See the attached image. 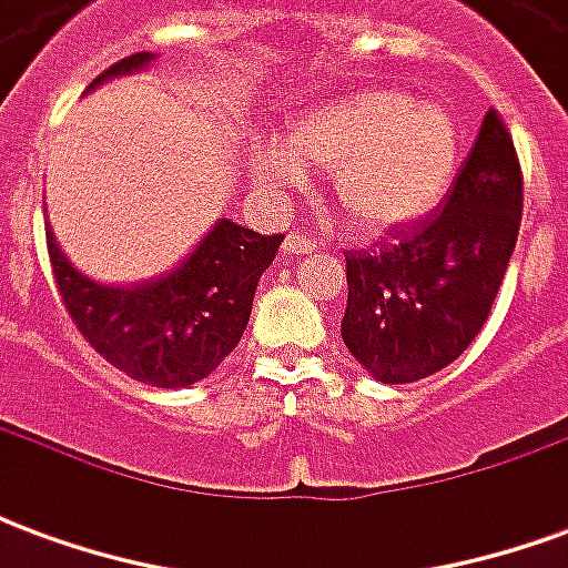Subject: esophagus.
<instances>
[{
	"instance_id": "1",
	"label": "esophagus",
	"mask_w": 568,
	"mask_h": 568,
	"mask_svg": "<svg viewBox=\"0 0 568 568\" xmlns=\"http://www.w3.org/2000/svg\"><path fill=\"white\" fill-rule=\"evenodd\" d=\"M316 248V236L304 234V231H292V234L285 236L283 252L285 255H297V252H313Z\"/></svg>"
}]
</instances>
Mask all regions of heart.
I'll list each match as a JSON object with an SVG mask.
<instances>
[{"instance_id":"obj_1","label":"heart","mask_w":568,"mask_h":568,"mask_svg":"<svg viewBox=\"0 0 568 568\" xmlns=\"http://www.w3.org/2000/svg\"><path fill=\"white\" fill-rule=\"evenodd\" d=\"M459 158L463 136L444 105L371 88L301 112L285 140L252 142L248 170L267 194L304 185L307 166L332 170V200L346 227L374 236L435 210Z\"/></svg>"}]
</instances>
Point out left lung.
<instances>
[{
	"label": "left lung",
	"mask_w": 568,
	"mask_h": 568,
	"mask_svg": "<svg viewBox=\"0 0 568 568\" xmlns=\"http://www.w3.org/2000/svg\"><path fill=\"white\" fill-rule=\"evenodd\" d=\"M524 212L511 133L487 112L450 191L426 222L346 255V349L381 383L447 368L484 328Z\"/></svg>",
	"instance_id": "8db88e82"
}]
</instances>
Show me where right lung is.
Wrapping results in <instances>:
<instances>
[{
  "mask_svg": "<svg viewBox=\"0 0 568 568\" xmlns=\"http://www.w3.org/2000/svg\"><path fill=\"white\" fill-rule=\"evenodd\" d=\"M151 51L124 57L91 88L140 75ZM283 234L219 219L173 271L133 285H103L75 271L48 224L57 292L84 341L128 377L161 389H182L210 377L246 332L261 273L271 267Z\"/></svg>",
  "mask_w": 568,
  "mask_h": 568,
  "instance_id": "obj_1",
  "label": "right lung"
}]
</instances>
